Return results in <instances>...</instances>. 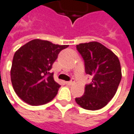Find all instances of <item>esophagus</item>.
Here are the masks:
<instances>
[{
	"instance_id": "34e87169",
	"label": "esophagus",
	"mask_w": 134,
	"mask_h": 134,
	"mask_svg": "<svg viewBox=\"0 0 134 134\" xmlns=\"http://www.w3.org/2000/svg\"><path fill=\"white\" fill-rule=\"evenodd\" d=\"M75 83V80H74V79H71V80L70 81H68V82H66V84L68 85H73Z\"/></svg>"
}]
</instances>
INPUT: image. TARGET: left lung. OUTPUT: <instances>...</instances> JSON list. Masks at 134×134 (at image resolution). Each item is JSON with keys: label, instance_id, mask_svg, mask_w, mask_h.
Wrapping results in <instances>:
<instances>
[{"label": "left lung", "instance_id": "8db88e82", "mask_svg": "<svg viewBox=\"0 0 134 134\" xmlns=\"http://www.w3.org/2000/svg\"><path fill=\"white\" fill-rule=\"evenodd\" d=\"M76 49L84 60L85 73L93 78L85 85L84 94L75 100L85 109H100L117 91L121 79L120 61L111 50L97 42L79 44Z\"/></svg>", "mask_w": 134, "mask_h": 134}]
</instances>
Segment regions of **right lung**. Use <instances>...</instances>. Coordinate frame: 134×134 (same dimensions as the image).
Masks as SVG:
<instances>
[{
    "label": "right lung",
    "instance_id": "add662e5",
    "mask_svg": "<svg viewBox=\"0 0 134 134\" xmlns=\"http://www.w3.org/2000/svg\"><path fill=\"white\" fill-rule=\"evenodd\" d=\"M67 45H55L47 40H33L15 53L10 71L11 82L16 94L32 106L51 101L61 85L50 70L61 50Z\"/></svg>",
    "mask_w": 134,
    "mask_h": 134
}]
</instances>
